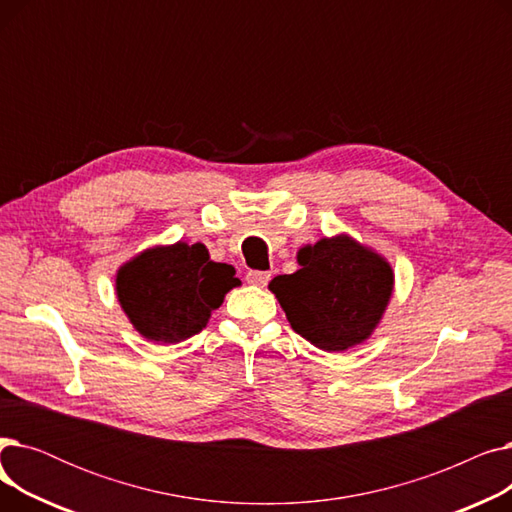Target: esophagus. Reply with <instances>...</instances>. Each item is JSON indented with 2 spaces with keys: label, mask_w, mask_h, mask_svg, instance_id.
Here are the masks:
<instances>
[{
  "label": "esophagus",
  "mask_w": 512,
  "mask_h": 512,
  "mask_svg": "<svg viewBox=\"0 0 512 512\" xmlns=\"http://www.w3.org/2000/svg\"><path fill=\"white\" fill-rule=\"evenodd\" d=\"M270 280H272L270 272H255L253 270V272L247 274V282L253 284V286H261L263 288V286H267V282H270Z\"/></svg>",
  "instance_id": "34e87169"
}]
</instances>
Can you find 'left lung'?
Segmentation results:
<instances>
[{
    "label": "left lung",
    "instance_id": "left-lung-1",
    "mask_svg": "<svg viewBox=\"0 0 512 512\" xmlns=\"http://www.w3.org/2000/svg\"><path fill=\"white\" fill-rule=\"evenodd\" d=\"M297 261L301 270L270 282L292 330L328 353L365 342L390 303L392 265L348 234L305 245Z\"/></svg>",
    "mask_w": 512,
    "mask_h": 512
}]
</instances>
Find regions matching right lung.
<instances>
[{"label": "right lung", "instance_id": "obj_1", "mask_svg": "<svg viewBox=\"0 0 512 512\" xmlns=\"http://www.w3.org/2000/svg\"><path fill=\"white\" fill-rule=\"evenodd\" d=\"M240 286L234 267L215 263L201 242L145 249L116 274L122 311L143 338L176 344L199 334L226 292Z\"/></svg>", "mask_w": 512, "mask_h": 512}]
</instances>
